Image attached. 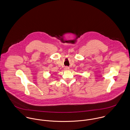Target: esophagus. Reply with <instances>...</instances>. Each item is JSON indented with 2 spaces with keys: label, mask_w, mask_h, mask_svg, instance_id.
<instances>
[{
  "label": "esophagus",
  "mask_w": 130,
  "mask_h": 130,
  "mask_svg": "<svg viewBox=\"0 0 130 130\" xmlns=\"http://www.w3.org/2000/svg\"><path fill=\"white\" fill-rule=\"evenodd\" d=\"M65 70H69V67H68V66H66V67H65Z\"/></svg>",
  "instance_id": "obj_1"
}]
</instances>
